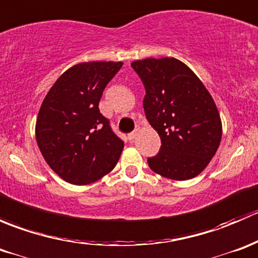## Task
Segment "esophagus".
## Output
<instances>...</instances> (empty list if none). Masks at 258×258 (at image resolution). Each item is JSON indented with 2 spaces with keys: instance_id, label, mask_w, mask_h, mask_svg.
I'll return each mask as SVG.
<instances>
[{
  "instance_id": "1",
  "label": "esophagus",
  "mask_w": 258,
  "mask_h": 258,
  "mask_svg": "<svg viewBox=\"0 0 258 258\" xmlns=\"http://www.w3.org/2000/svg\"><path fill=\"white\" fill-rule=\"evenodd\" d=\"M136 135H137V132L134 131V132H131V134H128V136H127V137H128L130 141H132V140H134L135 137H136Z\"/></svg>"
}]
</instances>
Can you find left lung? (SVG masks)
<instances>
[{
	"label": "left lung",
	"mask_w": 258,
	"mask_h": 258,
	"mask_svg": "<svg viewBox=\"0 0 258 258\" xmlns=\"http://www.w3.org/2000/svg\"><path fill=\"white\" fill-rule=\"evenodd\" d=\"M146 88V118L161 139L147 162L162 177L186 181L202 172L215 156L222 122L212 96L187 64L173 57L131 63Z\"/></svg>",
	"instance_id": "8db88e82"
}]
</instances>
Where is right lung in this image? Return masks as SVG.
Here are the masks:
<instances>
[{"instance_id":"add662e5","label":"right lung","mask_w":258,"mask_h":258,"mask_svg":"<svg viewBox=\"0 0 258 258\" xmlns=\"http://www.w3.org/2000/svg\"><path fill=\"white\" fill-rule=\"evenodd\" d=\"M123 62H81L53 83L36 119V141L47 165L72 184H90L110 173L123 141L98 110L103 90Z\"/></svg>"}]
</instances>
